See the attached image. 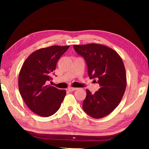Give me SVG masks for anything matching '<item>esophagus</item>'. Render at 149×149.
<instances>
[{
	"instance_id": "34e87169",
	"label": "esophagus",
	"mask_w": 149,
	"mask_h": 149,
	"mask_svg": "<svg viewBox=\"0 0 149 149\" xmlns=\"http://www.w3.org/2000/svg\"><path fill=\"white\" fill-rule=\"evenodd\" d=\"M77 88L76 87H69L68 89V90L69 91H74L77 90Z\"/></svg>"
}]
</instances>
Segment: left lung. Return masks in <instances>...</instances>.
<instances>
[{
	"label": "left lung",
	"mask_w": 149,
	"mask_h": 149,
	"mask_svg": "<svg viewBox=\"0 0 149 149\" xmlns=\"http://www.w3.org/2000/svg\"><path fill=\"white\" fill-rule=\"evenodd\" d=\"M74 49L85 58L91 79H97L100 85L95 94L86 90L83 108L95 119L107 116L120 104L127 85L122 58L114 50L101 44L74 45Z\"/></svg>",
	"instance_id": "left-lung-1"
}]
</instances>
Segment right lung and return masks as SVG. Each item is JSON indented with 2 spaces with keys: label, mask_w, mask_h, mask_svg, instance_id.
Returning a JSON list of instances; mask_svg holds the SVG:
<instances>
[{
  "label": "right lung",
  "mask_w": 149,
  "mask_h": 149,
  "mask_svg": "<svg viewBox=\"0 0 149 149\" xmlns=\"http://www.w3.org/2000/svg\"><path fill=\"white\" fill-rule=\"evenodd\" d=\"M70 46H50L35 50L25 60L18 77L19 91L27 107L42 117L59 109L66 92L47 85L58 60Z\"/></svg>",
  "instance_id": "obj_1"
}]
</instances>
